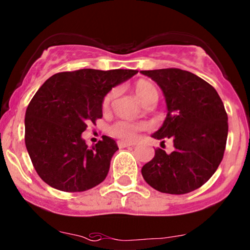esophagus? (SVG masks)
Masks as SVG:
<instances>
[{
	"label": "esophagus",
	"mask_w": 250,
	"mask_h": 250,
	"mask_svg": "<svg viewBox=\"0 0 250 250\" xmlns=\"http://www.w3.org/2000/svg\"><path fill=\"white\" fill-rule=\"evenodd\" d=\"M117 145L120 148H123V147H128V146H132L134 144L132 141H125V140H118L117 141Z\"/></svg>",
	"instance_id": "1"
}]
</instances>
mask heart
Masks as SVG:
<instances>
[{
  "mask_svg": "<svg viewBox=\"0 0 250 250\" xmlns=\"http://www.w3.org/2000/svg\"><path fill=\"white\" fill-rule=\"evenodd\" d=\"M133 90L135 96L138 97L139 101L141 103H146L147 101L152 98H157L158 97V92H157V88L154 87L153 83H151L147 80H139L134 83ZM114 97V91L109 92V93L105 96L103 105L104 107H106L107 105L110 104V101ZM145 128V125H140V123H132L127 122V121H118V122L114 123V125L110 127V133L114 136L120 139H125V140H133L135 138L136 133L139 130L144 129Z\"/></svg>",
  "mask_w": 250,
  "mask_h": 250,
  "instance_id": "b5f03b06",
  "label": "heart"
}]
</instances>
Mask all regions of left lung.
I'll return each instance as SVG.
<instances>
[{"label": "left lung", "instance_id": "1", "mask_svg": "<svg viewBox=\"0 0 250 250\" xmlns=\"http://www.w3.org/2000/svg\"><path fill=\"white\" fill-rule=\"evenodd\" d=\"M156 81L167 114L154 139H171L175 151L157 148L141 169L156 190L187 194L200 188L219 167L228 139V115L219 94L198 75L178 68L141 70Z\"/></svg>", "mask_w": 250, "mask_h": 250}]
</instances>
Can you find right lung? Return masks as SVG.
<instances>
[{"mask_svg": "<svg viewBox=\"0 0 250 250\" xmlns=\"http://www.w3.org/2000/svg\"><path fill=\"white\" fill-rule=\"evenodd\" d=\"M133 69H79L52 75L41 86L25 115V144L39 177L62 191H85L106 177L117 151L103 135L88 147L81 134L102 118L112 87L135 75Z\"/></svg>", "mask_w": 250, "mask_h": 250, "instance_id": "obj_1", "label": "right lung"}]
</instances>
